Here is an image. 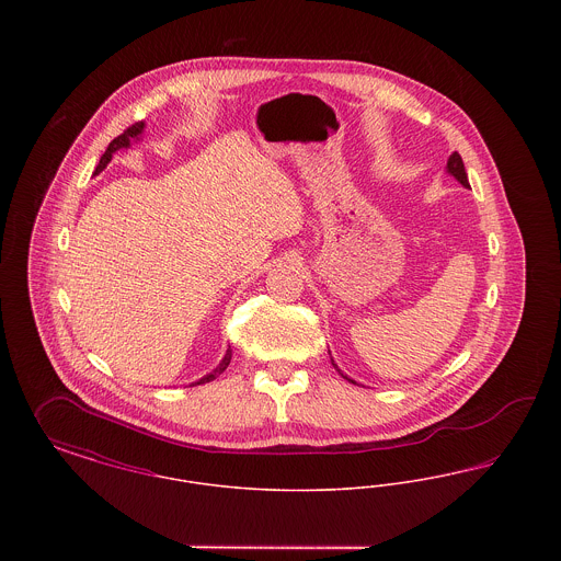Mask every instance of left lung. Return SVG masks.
<instances>
[{
	"label": "left lung",
	"mask_w": 561,
	"mask_h": 561,
	"mask_svg": "<svg viewBox=\"0 0 561 561\" xmlns=\"http://www.w3.org/2000/svg\"><path fill=\"white\" fill-rule=\"evenodd\" d=\"M446 170L453 174L454 179H456L462 187H469V179H467V172H465V163H462V158H460L456 151H454L453 156L448 158V165H446ZM332 366L339 370V366L334 364V359H332ZM339 374H341L343 378L351 380L347 374H343L341 370H339ZM351 382H355V380H351Z\"/></svg>",
	"instance_id": "1"
}]
</instances>
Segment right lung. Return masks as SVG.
<instances>
[{
	"mask_svg": "<svg viewBox=\"0 0 561 561\" xmlns=\"http://www.w3.org/2000/svg\"><path fill=\"white\" fill-rule=\"evenodd\" d=\"M142 130H145V122H136V124H133L130 128H126L124 133L119 134L117 138H113V140L108 142L107 151L103 153V158L99 161V165H96L94 174H101V172L107 168V163L111 161V158H113V153H115V151H119V149H128V147H130V140H133V138L138 140V136L142 134ZM229 362H231V348H227V353H225L222 362L214 368L213 373L206 374L204 378H199L195 385H204V382H210V380H214L218 374H222L227 370ZM191 387H193V385H191Z\"/></svg>",
	"mask_w": 561,
	"mask_h": 561,
	"instance_id": "add662e5",
	"label": "right lung"
}]
</instances>
